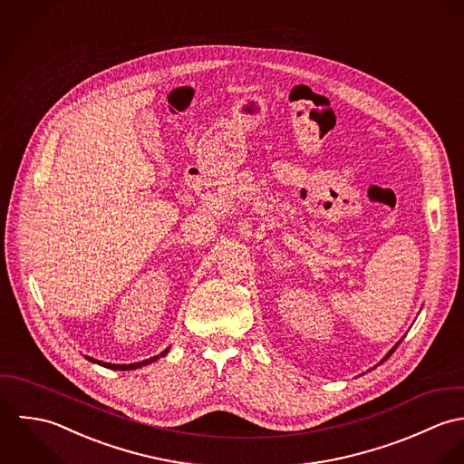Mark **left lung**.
Wrapping results in <instances>:
<instances>
[{
  "mask_svg": "<svg viewBox=\"0 0 464 464\" xmlns=\"http://www.w3.org/2000/svg\"><path fill=\"white\" fill-rule=\"evenodd\" d=\"M400 343H401V341H398V343H396V344H394V346H392V350H389V353H387V355H385V357H383V359H382V362H383V361H387V359H389V357H391V355H392V352H394V350H396V348H398V346H400ZM382 362H380V364H382Z\"/></svg>",
  "mask_w": 464,
  "mask_h": 464,
  "instance_id": "8db88e82",
  "label": "left lung"
}]
</instances>
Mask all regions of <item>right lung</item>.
I'll return each mask as SVG.
<instances>
[{"instance_id":"right-lung-1","label":"right lung","mask_w":464,"mask_h":464,"mask_svg":"<svg viewBox=\"0 0 464 464\" xmlns=\"http://www.w3.org/2000/svg\"><path fill=\"white\" fill-rule=\"evenodd\" d=\"M169 352H170V348H167L165 352H161V355H156V357H150V359H147V361H141V362H134V364H111V362H102V361H96V359H93V357H86V359H88L90 362L98 364V366H103V368H107V370L132 371L140 370V368H143V366H149V364L156 362L158 359L165 357Z\"/></svg>"}]
</instances>
